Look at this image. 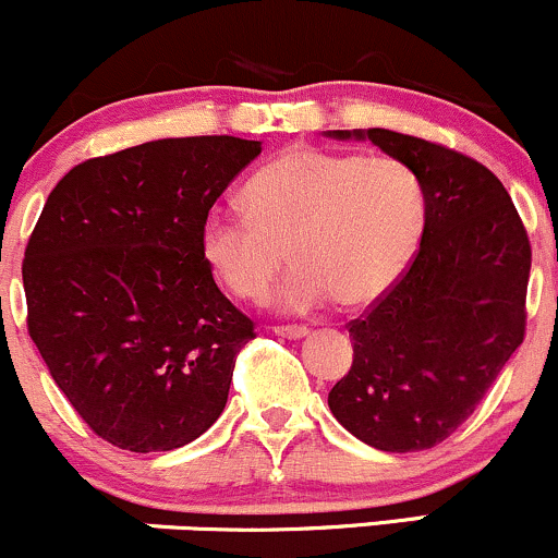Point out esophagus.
<instances>
[{
    "label": "esophagus",
    "instance_id": "34e87169",
    "mask_svg": "<svg viewBox=\"0 0 558 558\" xmlns=\"http://www.w3.org/2000/svg\"><path fill=\"white\" fill-rule=\"evenodd\" d=\"M274 331L281 337H287V340H303V337L308 335V329L300 327V324H281V327H274Z\"/></svg>",
    "mask_w": 558,
    "mask_h": 558
}]
</instances>
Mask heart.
<instances>
[{
  "label": "heart",
  "instance_id": "b5f03b06",
  "mask_svg": "<svg viewBox=\"0 0 558 558\" xmlns=\"http://www.w3.org/2000/svg\"><path fill=\"white\" fill-rule=\"evenodd\" d=\"M242 208L210 210L199 255L234 298L258 303L295 260L277 303L361 308L396 287L427 227V192L409 162L295 147L242 186Z\"/></svg>",
  "mask_w": 558,
  "mask_h": 558
}]
</instances>
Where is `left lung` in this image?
Wrapping results in <instances>:
<instances>
[{
	"label": "left lung",
	"instance_id": "1",
	"mask_svg": "<svg viewBox=\"0 0 558 558\" xmlns=\"http://www.w3.org/2000/svg\"><path fill=\"white\" fill-rule=\"evenodd\" d=\"M409 162L427 192L422 242L390 292L348 324L353 366L331 387L337 422L387 453L453 435L527 327L532 250L493 171L442 144L387 129L329 131Z\"/></svg>",
	"mask_w": 558,
	"mask_h": 558
}]
</instances>
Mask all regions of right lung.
Returning a JSON list of instances; mask_svg holds the SVG:
<instances>
[{"instance_id": "obj_1", "label": "right lung", "mask_w": 558, "mask_h": 558, "mask_svg": "<svg viewBox=\"0 0 558 558\" xmlns=\"http://www.w3.org/2000/svg\"><path fill=\"white\" fill-rule=\"evenodd\" d=\"M260 142L184 136L78 162L23 260L28 335L89 429L131 453L221 416L255 324L218 290L199 227Z\"/></svg>"}]
</instances>
